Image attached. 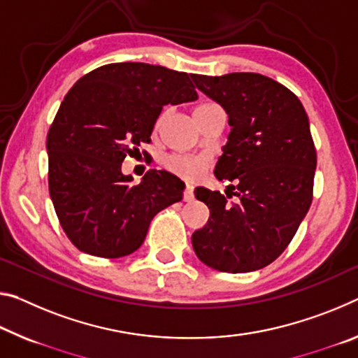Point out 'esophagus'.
I'll use <instances>...</instances> for the list:
<instances>
[{"instance_id":"esophagus-1","label":"esophagus","mask_w":358,"mask_h":358,"mask_svg":"<svg viewBox=\"0 0 358 358\" xmlns=\"http://www.w3.org/2000/svg\"><path fill=\"white\" fill-rule=\"evenodd\" d=\"M194 199V192H192V186L191 185H186L185 192H183V201L185 202H191Z\"/></svg>"}]
</instances>
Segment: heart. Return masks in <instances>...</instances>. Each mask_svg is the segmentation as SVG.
Listing matches in <instances>:
<instances>
[{
	"mask_svg": "<svg viewBox=\"0 0 358 358\" xmlns=\"http://www.w3.org/2000/svg\"><path fill=\"white\" fill-rule=\"evenodd\" d=\"M210 161L206 156H169L166 167L183 180H196L206 172Z\"/></svg>",
	"mask_w": 358,
	"mask_h": 358,
	"instance_id": "1",
	"label": "heart"
}]
</instances>
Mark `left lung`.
Returning a JSON list of instances; mask_svg holds the SVG:
<instances>
[{
  "instance_id": "8db88e82",
  "label": "left lung",
  "mask_w": 358,
  "mask_h": 358,
  "mask_svg": "<svg viewBox=\"0 0 358 358\" xmlns=\"http://www.w3.org/2000/svg\"><path fill=\"white\" fill-rule=\"evenodd\" d=\"M191 78L228 113L231 132L213 173L239 197L229 203L220 191L194 189L210 217L192 247L221 272L261 269L280 257L310 207L317 155L308 115L290 89L258 73Z\"/></svg>"
}]
</instances>
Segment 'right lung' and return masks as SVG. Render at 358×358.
Returning <instances> with one entry per match:
<instances>
[{
  "instance_id": "add662e5",
  "label": "right lung",
  "mask_w": 358,
  "mask_h": 358,
  "mask_svg": "<svg viewBox=\"0 0 358 358\" xmlns=\"http://www.w3.org/2000/svg\"><path fill=\"white\" fill-rule=\"evenodd\" d=\"M197 100L188 73L124 62L84 75L48 134L49 192L68 239L100 258H121L143 243L151 220L183 199L185 183L151 169L138 185L121 172L150 143L164 105Z\"/></svg>"
}]
</instances>
